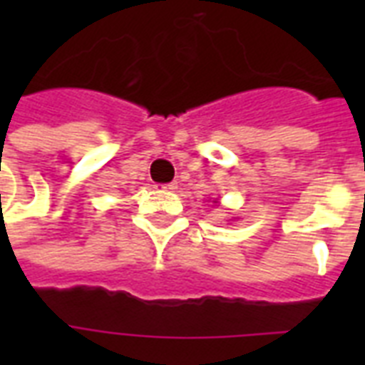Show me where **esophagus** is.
I'll use <instances>...</instances> for the list:
<instances>
[{"label":"esophagus","mask_w":365,"mask_h":365,"mask_svg":"<svg viewBox=\"0 0 365 365\" xmlns=\"http://www.w3.org/2000/svg\"><path fill=\"white\" fill-rule=\"evenodd\" d=\"M178 187V183L176 182H172V183H165V185H160V189H165V191H174V189Z\"/></svg>","instance_id":"esophagus-1"}]
</instances>
